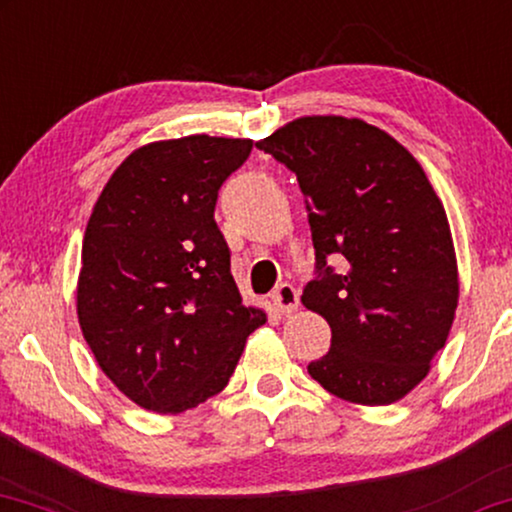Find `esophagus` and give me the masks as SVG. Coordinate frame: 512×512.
I'll return each instance as SVG.
<instances>
[{
    "instance_id": "34e87169",
    "label": "esophagus",
    "mask_w": 512,
    "mask_h": 512,
    "mask_svg": "<svg viewBox=\"0 0 512 512\" xmlns=\"http://www.w3.org/2000/svg\"><path fill=\"white\" fill-rule=\"evenodd\" d=\"M271 300H274L276 309L283 316L295 314L297 307H300V293H297V290L290 286V283H281V286L274 290V295H271Z\"/></svg>"
}]
</instances>
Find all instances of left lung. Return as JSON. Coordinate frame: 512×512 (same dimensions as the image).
I'll return each instance as SVG.
<instances>
[{"instance_id":"left-lung-1","label":"left lung","mask_w":512,"mask_h":512,"mask_svg":"<svg viewBox=\"0 0 512 512\" xmlns=\"http://www.w3.org/2000/svg\"><path fill=\"white\" fill-rule=\"evenodd\" d=\"M257 148L295 172L309 212L319 276L302 304L333 333L309 375L352 404L406 397L458 307L454 238L423 167L383 129L342 115L297 118ZM331 254L348 260L340 275Z\"/></svg>"}]
</instances>
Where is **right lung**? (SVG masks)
I'll return each instance as SVG.
<instances>
[{"label":"right lung","instance_id":"add662e5","mask_svg":"<svg viewBox=\"0 0 512 512\" xmlns=\"http://www.w3.org/2000/svg\"><path fill=\"white\" fill-rule=\"evenodd\" d=\"M250 151V139L208 134L153 141L96 200L77 319L96 364L141 409L174 416L215 397L267 321L243 304L215 222L217 191Z\"/></svg>","mask_w":512,"mask_h":512}]
</instances>
